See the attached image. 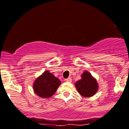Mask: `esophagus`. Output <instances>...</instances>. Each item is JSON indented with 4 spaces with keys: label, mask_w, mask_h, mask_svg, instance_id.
Instances as JSON below:
<instances>
[{
    "label": "esophagus",
    "mask_w": 129,
    "mask_h": 129,
    "mask_svg": "<svg viewBox=\"0 0 129 129\" xmlns=\"http://www.w3.org/2000/svg\"><path fill=\"white\" fill-rule=\"evenodd\" d=\"M66 81L68 82H72V78L71 77L68 78L67 79H66Z\"/></svg>",
    "instance_id": "obj_1"
}]
</instances>
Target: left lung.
Instances as JSON below:
<instances>
[{
	"label": "left lung",
	"mask_w": 129,
	"mask_h": 129,
	"mask_svg": "<svg viewBox=\"0 0 129 129\" xmlns=\"http://www.w3.org/2000/svg\"><path fill=\"white\" fill-rule=\"evenodd\" d=\"M75 86L78 92L84 97H93L99 89L97 80L86 70L81 74V79L76 82Z\"/></svg>",
	"instance_id": "left-lung-1"
}]
</instances>
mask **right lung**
<instances>
[{
  "label": "right lung",
  "mask_w": 129,
  "mask_h": 129,
  "mask_svg": "<svg viewBox=\"0 0 129 129\" xmlns=\"http://www.w3.org/2000/svg\"><path fill=\"white\" fill-rule=\"evenodd\" d=\"M61 83L59 78L46 70L34 80L33 90L38 97L49 98L55 94Z\"/></svg>",
  "instance_id": "obj_1"
}]
</instances>
